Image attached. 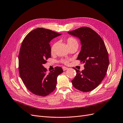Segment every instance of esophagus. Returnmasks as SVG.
<instances>
[{"mask_svg":"<svg viewBox=\"0 0 123 123\" xmlns=\"http://www.w3.org/2000/svg\"><path fill=\"white\" fill-rule=\"evenodd\" d=\"M62 69H63V70H64V71H65V70H68V68L65 67H62Z\"/></svg>","mask_w":123,"mask_h":123,"instance_id":"obj_1","label":"esophagus"}]
</instances>
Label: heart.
<instances>
[{
    "label": "heart",
    "instance_id": "heart-1",
    "mask_svg": "<svg viewBox=\"0 0 123 123\" xmlns=\"http://www.w3.org/2000/svg\"><path fill=\"white\" fill-rule=\"evenodd\" d=\"M66 42L67 43V46H68V47L73 45H75V44H78L76 40V39L74 38V37H69L67 38L66 39ZM56 46V43H54L52 44V46L51 48V52L52 53L54 52ZM62 62L65 64H67L68 62L67 61H66V60H62Z\"/></svg>",
    "mask_w": 123,
    "mask_h": 123
}]
</instances>
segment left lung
I'll return each mask as SVG.
<instances>
[{
  "instance_id": "1",
  "label": "left lung",
  "mask_w": 123,
  "mask_h": 123,
  "mask_svg": "<svg viewBox=\"0 0 123 123\" xmlns=\"http://www.w3.org/2000/svg\"><path fill=\"white\" fill-rule=\"evenodd\" d=\"M81 42V51L77 59L85 63V69L75 68L76 75L71 81L73 87L82 92H90L97 87L105 77L109 66L108 53L103 40L95 31L87 27L69 31Z\"/></svg>"
}]
</instances>
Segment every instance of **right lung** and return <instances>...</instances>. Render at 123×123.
<instances>
[{"label":"right lung","instance_id":"right-lung-1","mask_svg":"<svg viewBox=\"0 0 123 123\" xmlns=\"http://www.w3.org/2000/svg\"><path fill=\"white\" fill-rule=\"evenodd\" d=\"M61 34L50 30L37 28L27 35L23 41L18 56L20 76L25 87L35 95L46 96L56 88L57 77L63 72L56 67L50 73L43 65L51 57L50 41Z\"/></svg>","mask_w":123,"mask_h":123}]
</instances>
